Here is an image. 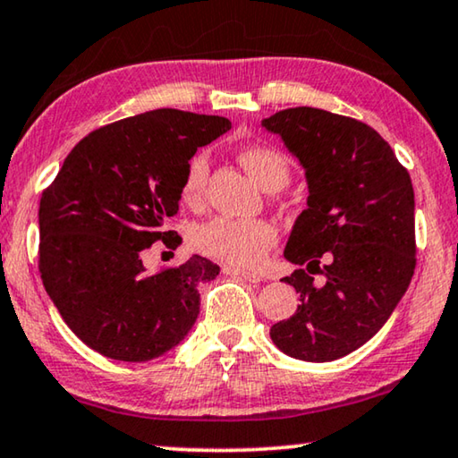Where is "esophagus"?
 Here are the masks:
<instances>
[{
  "mask_svg": "<svg viewBox=\"0 0 458 458\" xmlns=\"http://www.w3.org/2000/svg\"><path fill=\"white\" fill-rule=\"evenodd\" d=\"M222 273H226V276H236V277H241V279H244V282H250V284H261L263 282V277L257 276V273L236 269V267H222Z\"/></svg>",
  "mask_w": 458,
  "mask_h": 458,
  "instance_id": "34e87169",
  "label": "esophagus"
}]
</instances>
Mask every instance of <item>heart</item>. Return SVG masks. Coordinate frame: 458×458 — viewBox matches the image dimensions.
Listing matches in <instances>:
<instances>
[{
	"instance_id": "obj_1",
	"label": "heart",
	"mask_w": 458,
	"mask_h": 458,
	"mask_svg": "<svg viewBox=\"0 0 458 458\" xmlns=\"http://www.w3.org/2000/svg\"><path fill=\"white\" fill-rule=\"evenodd\" d=\"M242 166L267 191L288 185L290 162L277 149L250 146L238 154ZM209 162L206 154H195L187 162L181 181V199L189 208H199L206 199ZM277 242V230L267 220L214 217L193 230V247L209 259L238 269H255Z\"/></svg>"
}]
</instances>
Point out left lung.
Masks as SVG:
<instances>
[{
	"label": "left lung",
	"instance_id": "1",
	"mask_svg": "<svg viewBox=\"0 0 458 458\" xmlns=\"http://www.w3.org/2000/svg\"><path fill=\"white\" fill-rule=\"evenodd\" d=\"M309 181V208L284 257L296 269L300 304L271 327L279 350L331 361L364 345L386 323L415 269L413 185L407 168L370 125L323 108H285L263 121ZM312 275H323L317 284Z\"/></svg>",
	"mask_w": 458,
	"mask_h": 458
}]
</instances>
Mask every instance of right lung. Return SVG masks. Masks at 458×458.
I'll list each match as a JSON object with an SVG mask.
<instances>
[{
  "label": "right lung",
  "instance_id": "add662e5",
  "mask_svg": "<svg viewBox=\"0 0 458 458\" xmlns=\"http://www.w3.org/2000/svg\"><path fill=\"white\" fill-rule=\"evenodd\" d=\"M230 121L158 108L94 129L67 154L38 208V271L65 325L102 356L146 361L187 335L199 315L197 284L220 267L203 257L148 273L154 242L179 211L181 181L197 148Z\"/></svg>",
  "mask_w": 458,
  "mask_h": 458
}]
</instances>
